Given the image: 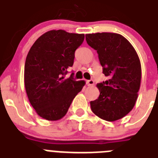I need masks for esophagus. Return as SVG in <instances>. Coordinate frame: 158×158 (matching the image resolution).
Here are the masks:
<instances>
[{"instance_id":"esophagus-1","label":"esophagus","mask_w":158,"mask_h":158,"mask_svg":"<svg viewBox=\"0 0 158 158\" xmlns=\"http://www.w3.org/2000/svg\"><path fill=\"white\" fill-rule=\"evenodd\" d=\"M87 83L89 85V86H93L94 84V81L93 79H90V80L87 81Z\"/></svg>"}]
</instances>
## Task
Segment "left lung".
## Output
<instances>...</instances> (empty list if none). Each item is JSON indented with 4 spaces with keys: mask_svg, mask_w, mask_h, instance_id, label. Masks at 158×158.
<instances>
[{
    "mask_svg": "<svg viewBox=\"0 0 158 158\" xmlns=\"http://www.w3.org/2000/svg\"><path fill=\"white\" fill-rule=\"evenodd\" d=\"M86 40L97 51L102 73L109 77L108 80L97 84L100 94L90 102L91 110L103 120H118L133 109L138 98L142 78L138 54L120 34H87Z\"/></svg>",
    "mask_w": 158,
    "mask_h": 158,
    "instance_id": "left-lung-1",
    "label": "left lung"
}]
</instances>
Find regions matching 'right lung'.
Masks as SVG:
<instances>
[{
	"label": "right lung",
	"mask_w": 158,
	"mask_h": 158,
	"mask_svg": "<svg viewBox=\"0 0 158 158\" xmlns=\"http://www.w3.org/2000/svg\"><path fill=\"white\" fill-rule=\"evenodd\" d=\"M84 34L52 30L40 36L30 48L24 65V86L30 103L41 118H62L84 81L66 79L72 67L75 50L83 44Z\"/></svg>",
	"instance_id": "1"
}]
</instances>
